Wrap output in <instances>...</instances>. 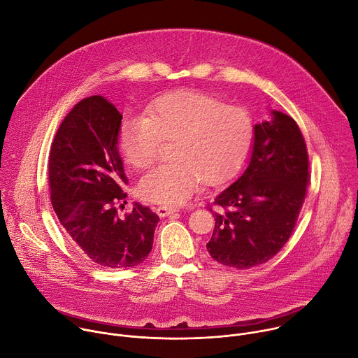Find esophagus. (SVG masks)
Here are the masks:
<instances>
[{"label":"esophagus","instance_id":"obj_1","mask_svg":"<svg viewBox=\"0 0 358 358\" xmlns=\"http://www.w3.org/2000/svg\"><path fill=\"white\" fill-rule=\"evenodd\" d=\"M175 211H178V208L169 207V206H159L158 207V216L159 217H168V216H171V214H173Z\"/></svg>","mask_w":358,"mask_h":358}]
</instances>
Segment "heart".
Returning a JSON list of instances; mask_svg holds the SVG:
<instances>
[{
	"label": "heart",
	"mask_w": 358,
	"mask_h": 358,
	"mask_svg": "<svg viewBox=\"0 0 358 358\" xmlns=\"http://www.w3.org/2000/svg\"><path fill=\"white\" fill-rule=\"evenodd\" d=\"M252 135V118L243 107L203 92L179 90L151 104L148 115L125 118L118 144L129 165L144 169L158 158L164 139L176 141V162L157 166L139 183L145 200L173 207L183 204L203 180H229L244 162Z\"/></svg>",
	"instance_id": "obj_1"
}]
</instances>
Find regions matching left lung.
Returning a JSON list of instances; mask_svg holds the SVG:
<instances>
[{
	"mask_svg": "<svg viewBox=\"0 0 358 358\" xmlns=\"http://www.w3.org/2000/svg\"><path fill=\"white\" fill-rule=\"evenodd\" d=\"M309 158L295 120L272 110L254 125L248 166L214 204L207 251L217 262L248 269L276 255L295 229L306 197Z\"/></svg>",
	"mask_w": 358,
	"mask_h": 358,
	"instance_id": "1",
	"label": "left lung"
}]
</instances>
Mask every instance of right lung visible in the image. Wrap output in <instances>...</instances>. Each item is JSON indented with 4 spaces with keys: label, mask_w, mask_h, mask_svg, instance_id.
I'll use <instances>...</instances> for the list:
<instances>
[{
    "label": "right lung",
    "mask_w": 358,
    "mask_h": 358,
    "mask_svg": "<svg viewBox=\"0 0 358 358\" xmlns=\"http://www.w3.org/2000/svg\"><path fill=\"white\" fill-rule=\"evenodd\" d=\"M122 115L103 96L79 101L62 121L49 155L50 201L79 250L103 268H132L152 250L159 217L134 204L125 217L117 203L128 183L118 152Z\"/></svg>",
    "instance_id": "right-lung-1"
}]
</instances>
